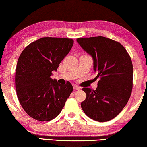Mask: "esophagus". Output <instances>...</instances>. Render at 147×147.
I'll use <instances>...</instances> for the list:
<instances>
[{
	"label": "esophagus",
	"mask_w": 147,
	"mask_h": 147,
	"mask_svg": "<svg viewBox=\"0 0 147 147\" xmlns=\"http://www.w3.org/2000/svg\"><path fill=\"white\" fill-rule=\"evenodd\" d=\"M73 88H74V90H80V89H81V88L79 87V86H74Z\"/></svg>",
	"instance_id": "esophagus-1"
}]
</instances>
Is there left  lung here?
Wrapping results in <instances>:
<instances>
[{
  "label": "left lung",
  "instance_id": "obj_1",
  "mask_svg": "<svg viewBox=\"0 0 147 147\" xmlns=\"http://www.w3.org/2000/svg\"><path fill=\"white\" fill-rule=\"evenodd\" d=\"M77 43L93 59L94 71L99 77L95 90H82L86 98L82 110L97 122L115 117L127 104L133 88V64L121 43L104 36L79 38Z\"/></svg>",
  "mask_w": 147,
  "mask_h": 147
}]
</instances>
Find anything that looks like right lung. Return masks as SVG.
<instances>
[{
    "instance_id": "1",
    "label": "right lung",
    "mask_w": 147,
    "mask_h": 147,
    "mask_svg": "<svg viewBox=\"0 0 147 147\" xmlns=\"http://www.w3.org/2000/svg\"><path fill=\"white\" fill-rule=\"evenodd\" d=\"M73 43L71 38L43 37L28 45L18 58L16 94L24 111L36 120L56 117L73 90L69 82L61 84L50 77Z\"/></svg>"
}]
</instances>
